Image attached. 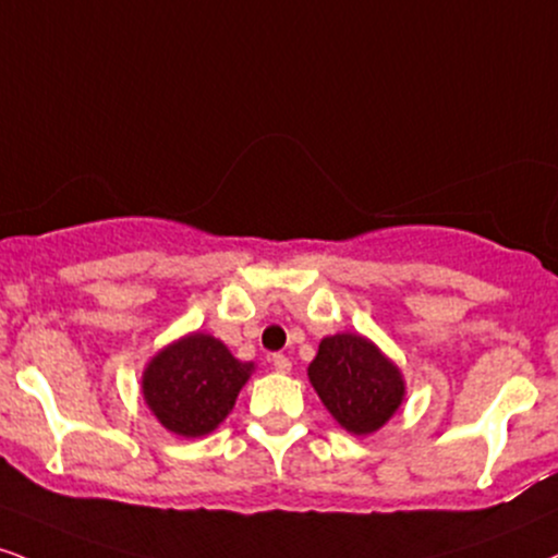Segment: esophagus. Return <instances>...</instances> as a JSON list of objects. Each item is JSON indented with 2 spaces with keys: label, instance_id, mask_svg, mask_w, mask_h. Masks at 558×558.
Returning <instances> with one entry per match:
<instances>
[{
  "label": "esophagus",
  "instance_id": "1",
  "mask_svg": "<svg viewBox=\"0 0 558 558\" xmlns=\"http://www.w3.org/2000/svg\"><path fill=\"white\" fill-rule=\"evenodd\" d=\"M270 361H272V366L278 368V372H291V359H288V355H283V353H272L270 355Z\"/></svg>",
  "mask_w": 558,
  "mask_h": 558
}]
</instances>
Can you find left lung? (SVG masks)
<instances>
[{
  "label": "left lung",
  "instance_id": "8db88e82",
  "mask_svg": "<svg viewBox=\"0 0 558 558\" xmlns=\"http://www.w3.org/2000/svg\"><path fill=\"white\" fill-rule=\"evenodd\" d=\"M308 379L332 418L359 436L385 426L405 395L398 366L353 332L322 340Z\"/></svg>",
  "mask_w": 558,
  "mask_h": 558
}]
</instances>
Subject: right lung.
Wrapping results in <instances>:
<instances>
[{"label": "right lung", "instance_id": "1", "mask_svg": "<svg viewBox=\"0 0 558 558\" xmlns=\"http://www.w3.org/2000/svg\"><path fill=\"white\" fill-rule=\"evenodd\" d=\"M252 368L213 335L194 332L147 364L143 395L169 432L194 439L210 434L231 413Z\"/></svg>", "mask_w": 558, "mask_h": 558}]
</instances>
